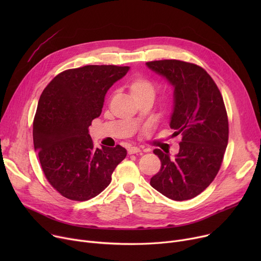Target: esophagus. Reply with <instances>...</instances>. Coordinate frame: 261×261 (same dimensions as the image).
I'll list each match as a JSON object with an SVG mask.
<instances>
[{"label": "esophagus", "instance_id": "34e87169", "mask_svg": "<svg viewBox=\"0 0 261 261\" xmlns=\"http://www.w3.org/2000/svg\"><path fill=\"white\" fill-rule=\"evenodd\" d=\"M128 153L129 154H138L141 153V149L139 147H130L128 149Z\"/></svg>", "mask_w": 261, "mask_h": 261}]
</instances>
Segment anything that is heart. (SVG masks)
I'll list each match as a JSON object with an SVG mask.
<instances>
[{
    "mask_svg": "<svg viewBox=\"0 0 261 261\" xmlns=\"http://www.w3.org/2000/svg\"><path fill=\"white\" fill-rule=\"evenodd\" d=\"M130 94L134 100L143 97H154L155 86L151 80L142 76L134 77L128 86Z\"/></svg>",
    "mask_w": 261,
    "mask_h": 261,
    "instance_id": "1",
    "label": "heart"
}]
</instances>
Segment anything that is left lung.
Returning a JSON list of instances; mask_svg holds the SVG:
<instances>
[{"instance_id": "obj_1", "label": "left lung", "mask_w": 261, "mask_h": 261, "mask_svg": "<svg viewBox=\"0 0 261 261\" xmlns=\"http://www.w3.org/2000/svg\"><path fill=\"white\" fill-rule=\"evenodd\" d=\"M146 65L173 88L169 126L182 134L173 158L154 149L162 163L150 180L159 193L174 201L193 199L214 181L228 142V120L222 95L199 65L180 60H159Z\"/></svg>"}]
</instances>
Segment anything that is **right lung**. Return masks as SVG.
<instances>
[{
  "label": "right lung",
  "mask_w": 261,
  "mask_h": 261,
  "mask_svg": "<svg viewBox=\"0 0 261 261\" xmlns=\"http://www.w3.org/2000/svg\"><path fill=\"white\" fill-rule=\"evenodd\" d=\"M129 66L86 65L55 77L40 96L34 147L49 184L63 197L90 200L108 187L127 150L95 148L89 127L101 114L105 96Z\"/></svg>",
  "instance_id": "right-lung-1"
}]
</instances>
